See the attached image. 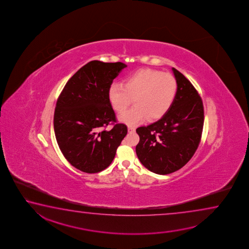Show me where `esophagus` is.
I'll return each mask as SVG.
<instances>
[{"label": "esophagus", "instance_id": "34e87169", "mask_svg": "<svg viewBox=\"0 0 249 249\" xmlns=\"http://www.w3.org/2000/svg\"><path fill=\"white\" fill-rule=\"evenodd\" d=\"M135 130L136 128L134 126H131V125L128 126V131H129V132H132V131H134Z\"/></svg>", "mask_w": 249, "mask_h": 249}]
</instances>
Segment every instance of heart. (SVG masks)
<instances>
[{"mask_svg": "<svg viewBox=\"0 0 249 249\" xmlns=\"http://www.w3.org/2000/svg\"><path fill=\"white\" fill-rule=\"evenodd\" d=\"M177 93L176 79L169 73L144 68L133 72L124 85L114 83L109 88L110 104L118 113L126 110L134 98L135 106L120 115L122 122L134 125L162 118L173 105Z\"/></svg>", "mask_w": 249, "mask_h": 249, "instance_id": "b5f03b06", "label": "heart"}]
</instances>
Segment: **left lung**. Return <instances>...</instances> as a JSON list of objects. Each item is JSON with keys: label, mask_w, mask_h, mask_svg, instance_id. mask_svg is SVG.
<instances>
[{"label": "left lung", "mask_w": 249, "mask_h": 249, "mask_svg": "<svg viewBox=\"0 0 249 249\" xmlns=\"http://www.w3.org/2000/svg\"><path fill=\"white\" fill-rule=\"evenodd\" d=\"M177 93L164 116L148 126L139 127L136 153L152 173L165 175L182 168L198 148L204 124L202 99L194 85L173 68Z\"/></svg>", "instance_id": "left-lung-1"}]
</instances>
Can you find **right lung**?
Listing matches in <instances>:
<instances>
[{"instance_id":"1","label":"right lung","mask_w":249,"mask_h":249,"mask_svg":"<svg viewBox=\"0 0 249 249\" xmlns=\"http://www.w3.org/2000/svg\"><path fill=\"white\" fill-rule=\"evenodd\" d=\"M126 64L94 60L70 78L56 102L54 131L61 152L84 173L107 168L127 134L118 124L109 99V88ZM109 124L110 130L104 128Z\"/></svg>"}]
</instances>
